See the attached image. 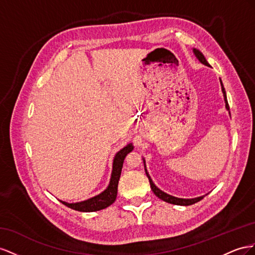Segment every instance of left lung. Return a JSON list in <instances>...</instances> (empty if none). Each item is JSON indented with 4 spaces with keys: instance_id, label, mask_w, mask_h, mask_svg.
I'll return each instance as SVG.
<instances>
[{
    "instance_id": "obj_1",
    "label": "left lung",
    "mask_w": 255,
    "mask_h": 255,
    "mask_svg": "<svg viewBox=\"0 0 255 255\" xmlns=\"http://www.w3.org/2000/svg\"><path fill=\"white\" fill-rule=\"evenodd\" d=\"M193 52H194L195 56L198 57L199 61H200L201 63H203L204 65H206V66H209V64L207 63V61H206V59L204 57V55H203V54L200 52L199 50L193 49ZM221 85H222V92H223L224 100H225V107H227V109L229 110V108H230V107H229L228 99H227V93H225V90H224V87H223L222 82H221ZM145 172H146V170H145ZM146 175H147V177H148V180H149V184H150V188H151L152 192H154L160 200H162V201H164V202L171 203V204H174V205L188 206V205H192V204H194V203L199 202V201H201V200L203 199V196H200V198H195V199H190V200H189V199H188V200H186V199L174 198V196L169 195V194H166V193H164V192H162L161 190H160V189H158V188L154 185V183H152V180L150 179V177H149V175H148V173H147V172H146Z\"/></svg>"
}]
</instances>
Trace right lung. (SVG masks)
<instances>
[{
    "instance_id": "1",
    "label": "right lung",
    "mask_w": 255,
    "mask_h": 255,
    "mask_svg": "<svg viewBox=\"0 0 255 255\" xmlns=\"http://www.w3.org/2000/svg\"><path fill=\"white\" fill-rule=\"evenodd\" d=\"M132 149H133L132 144H128L126 147H124L118 152V154H116L113 161V171H112L110 184H109V187L103 193L94 196V198L90 200H86L80 203H74V204H69V203H65L62 201L61 202L64 205H66L71 209H75V210H78V212H83V213L97 212V210L105 209L108 206H110L116 200V194H118V185L121 177L124 159H125L128 152H130Z\"/></svg>"
}]
</instances>
